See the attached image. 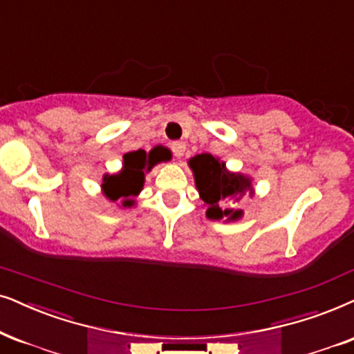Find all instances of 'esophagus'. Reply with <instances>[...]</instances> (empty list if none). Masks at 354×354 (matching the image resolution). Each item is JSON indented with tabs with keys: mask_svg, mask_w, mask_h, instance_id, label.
Wrapping results in <instances>:
<instances>
[{
	"mask_svg": "<svg viewBox=\"0 0 354 354\" xmlns=\"http://www.w3.org/2000/svg\"><path fill=\"white\" fill-rule=\"evenodd\" d=\"M171 149L176 158H182L183 153H185L187 146H185V143H182V141H174V143L171 145Z\"/></svg>",
	"mask_w": 354,
	"mask_h": 354,
	"instance_id": "1",
	"label": "esophagus"
}]
</instances>
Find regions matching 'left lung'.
<instances>
[{"mask_svg": "<svg viewBox=\"0 0 354 354\" xmlns=\"http://www.w3.org/2000/svg\"><path fill=\"white\" fill-rule=\"evenodd\" d=\"M188 166L194 171L195 185L200 198L208 205L206 218L236 221L242 216V209L226 206L227 201L239 200L245 192H254L252 178L237 172H229L226 162L208 153L196 154L188 160Z\"/></svg>", "mask_w": 354, "mask_h": 354, "instance_id": "left-lung-1", "label": "left lung"}]
</instances>
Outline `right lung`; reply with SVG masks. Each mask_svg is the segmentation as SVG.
<instances>
[{
	"mask_svg": "<svg viewBox=\"0 0 354 354\" xmlns=\"http://www.w3.org/2000/svg\"><path fill=\"white\" fill-rule=\"evenodd\" d=\"M172 158L171 151L164 146H156L146 153L145 149L131 151L123 156V167L118 174H105L102 192L110 201L122 200L123 208L135 205V196L143 190L145 172H149L158 162Z\"/></svg>",
	"mask_w": 354,
	"mask_h": 354,
	"instance_id": "obj_1",
	"label": "right lung"
}]
</instances>
